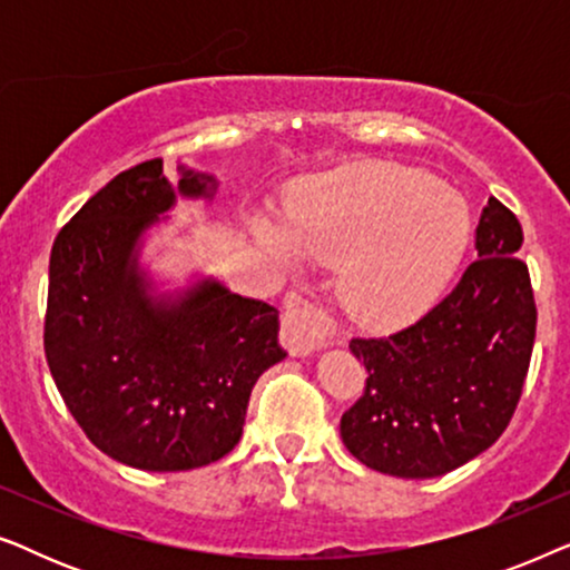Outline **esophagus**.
<instances>
[{
  "label": "esophagus",
  "mask_w": 570,
  "mask_h": 570,
  "mask_svg": "<svg viewBox=\"0 0 570 570\" xmlns=\"http://www.w3.org/2000/svg\"><path fill=\"white\" fill-rule=\"evenodd\" d=\"M337 337L334 322L316 303L303 301L287 306L283 316V340L293 355H308Z\"/></svg>",
  "instance_id": "esophagus-1"
}]
</instances>
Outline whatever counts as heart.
Listing matches in <instances>:
<instances>
[{
  "instance_id": "obj_1",
  "label": "heart",
  "mask_w": 570,
  "mask_h": 570,
  "mask_svg": "<svg viewBox=\"0 0 570 570\" xmlns=\"http://www.w3.org/2000/svg\"><path fill=\"white\" fill-rule=\"evenodd\" d=\"M256 236L285 262H337L342 306L368 324H394L449 283L470 215L420 170L363 163L311 184L287 220H256Z\"/></svg>"
}]
</instances>
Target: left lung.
I'll return each mask as SVG.
<instances>
[{
  "mask_svg": "<svg viewBox=\"0 0 570 570\" xmlns=\"http://www.w3.org/2000/svg\"><path fill=\"white\" fill-rule=\"evenodd\" d=\"M517 215L488 199L478 259L415 324L353 337L363 396L340 420L350 454L394 478H439L482 454L509 428L532 361L537 306Z\"/></svg>",
  "mask_w": 570,
  "mask_h": 570,
  "instance_id": "1",
  "label": "left lung"
}]
</instances>
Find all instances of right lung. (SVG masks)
Segmentation results:
<instances>
[{"instance_id":"obj_1","label":"right lung","mask_w":570,"mask_h":570,"mask_svg":"<svg viewBox=\"0 0 570 570\" xmlns=\"http://www.w3.org/2000/svg\"><path fill=\"white\" fill-rule=\"evenodd\" d=\"M207 184L181 168L178 194ZM174 202L160 158L121 170L59 230L49 262L43 350L61 400L104 454L147 472L233 451L256 379L287 355L269 303L209 279L178 301L147 295L135 246Z\"/></svg>"}]
</instances>
